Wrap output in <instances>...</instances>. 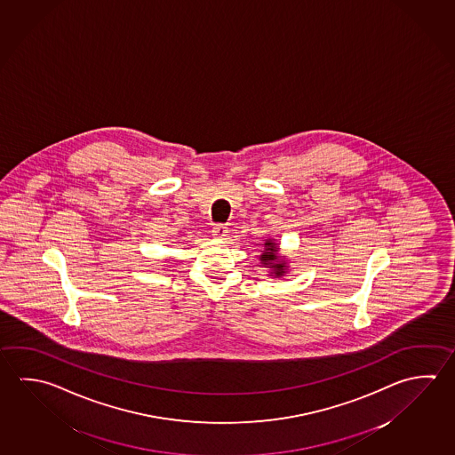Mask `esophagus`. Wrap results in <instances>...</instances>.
I'll use <instances>...</instances> for the list:
<instances>
[{"mask_svg":"<svg viewBox=\"0 0 455 455\" xmlns=\"http://www.w3.org/2000/svg\"><path fill=\"white\" fill-rule=\"evenodd\" d=\"M212 235L218 240H224L228 237V228L223 224H218L213 229H212Z\"/></svg>","mask_w":455,"mask_h":455,"instance_id":"1","label":"esophagus"}]
</instances>
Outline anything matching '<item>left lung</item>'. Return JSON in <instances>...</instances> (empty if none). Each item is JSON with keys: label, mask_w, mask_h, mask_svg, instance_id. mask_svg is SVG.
<instances>
[{"label": "left lung", "mask_w": 455, "mask_h": 455, "mask_svg": "<svg viewBox=\"0 0 455 455\" xmlns=\"http://www.w3.org/2000/svg\"><path fill=\"white\" fill-rule=\"evenodd\" d=\"M263 250H259L261 253L258 255V259L261 266L267 269V275L283 277L285 274H289V259L285 255H282L277 240L267 237L263 242Z\"/></svg>", "instance_id": "obj_1"}]
</instances>
